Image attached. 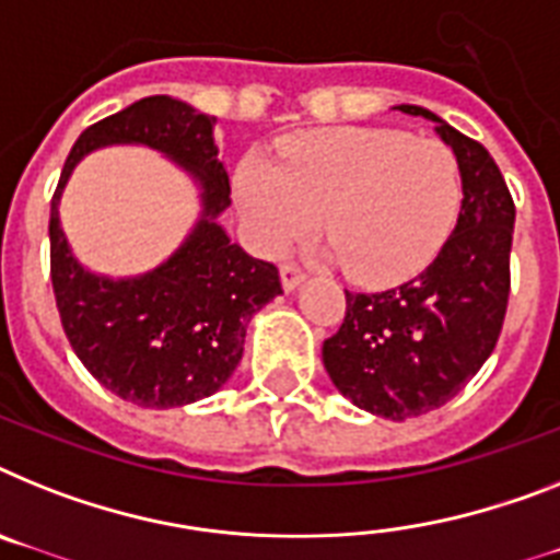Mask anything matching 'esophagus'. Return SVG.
<instances>
[{"label":"esophagus","mask_w":560,"mask_h":560,"mask_svg":"<svg viewBox=\"0 0 560 560\" xmlns=\"http://www.w3.org/2000/svg\"><path fill=\"white\" fill-rule=\"evenodd\" d=\"M304 281V272L299 270L295 265H281V288L288 290V293H293L299 284Z\"/></svg>","instance_id":"esophagus-1"}]
</instances>
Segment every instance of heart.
<instances>
[{
  "label": "heart",
  "mask_w": 560,
  "mask_h": 560,
  "mask_svg": "<svg viewBox=\"0 0 560 560\" xmlns=\"http://www.w3.org/2000/svg\"><path fill=\"white\" fill-rule=\"evenodd\" d=\"M236 199L261 250H288L318 219L324 256L384 288L439 256L462 210V167L435 139L324 128L295 136L272 164H244Z\"/></svg>",
  "instance_id": "heart-1"
}]
</instances>
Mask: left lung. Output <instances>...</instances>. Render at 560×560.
<instances>
[{
  "mask_svg": "<svg viewBox=\"0 0 560 560\" xmlns=\"http://www.w3.org/2000/svg\"><path fill=\"white\" fill-rule=\"evenodd\" d=\"M396 110L435 125L462 167L453 236L416 279L347 295L345 322L322 347L330 382L359 410L404 421L439 410L495 350L510 299L515 205L487 148L427 107Z\"/></svg>",
  "mask_w": 560,
  "mask_h": 560,
  "instance_id": "1",
  "label": "left lung"
}]
</instances>
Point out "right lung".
Listing matches in <instances>:
<instances>
[{
  "label": "right lung",
  "instance_id": "add662e5",
  "mask_svg": "<svg viewBox=\"0 0 560 560\" xmlns=\"http://www.w3.org/2000/svg\"><path fill=\"white\" fill-rule=\"evenodd\" d=\"M215 116L171 96H148L84 130L50 201V281L65 336L88 373L125 401L171 410L222 389L244 352L247 324L281 293L279 270L230 242L219 215L230 178L215 144ZM142 143L176 161L200 187L202 213L162 266L110 280L69 250L58 199L93 149Z\"/></svg>",
  "mask_w": 560,
  "mask_h": 560
}]
</instances>
